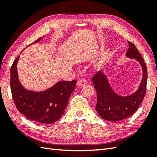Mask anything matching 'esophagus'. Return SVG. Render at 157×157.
<instances>
[{
  "mask_svg": "<svg viewBox=\"0 0 157 157\" xmlns=\"http://www.w3.org/2000/svg\"><path fill=\"white\" fill-rule=\"evenodd\" d=\"M78 84L80 86H86V85L88 84V81L87 80H86L85 78H81L78 80Z\"/></svg>",
  "mask_w": 157,
  "mask_h": 157,
  "instance_id": "34e87169",
  "label": "esophagus"
}]
</instances>
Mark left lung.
<instances>
[{
    "label": "left lung",
    "mask_w": 157,
    "mask_h": 157,
    "mask_svg": "<svg viewBox=\"0 0 157 157\" xmlns=\"http://www.w3.org/2000/svg\"><path fill=\"white\" fill-rule=\"evenodd\" d=\"M129 48L126 56L138 61L143 69V78L137 91L129 96H121L115 93L109 84L106 76L99 71L92 78L97 92L96 109L103 119L117 122L130 117L140 107L144 100L147 89V69L138 50L131 42L128 41Z\"/></svg>",
    "instance_id": "left-lung-1"
}]
</instances>
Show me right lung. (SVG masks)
<instances>
[{"label":"right lung","mask_w":157,"mask_h":157,"mask_svg":"<svg viewBox=\"0 0 157 157\" xmlns=\"http://www.w3.org/2000/svg\"><path fill=\"white\" fill-rule=\"evenodd\" d=\"M41 39L40 37L32 44ZM19 58L20 56L14 60L10 69L12 96L17 110L28 119L39 124H50L58 121L67 105L77 80L58 82L43 92L27 90L22 86L18 79L17 63Z\"/></svg>","instance_id":"add662e5"}]
</instances>
